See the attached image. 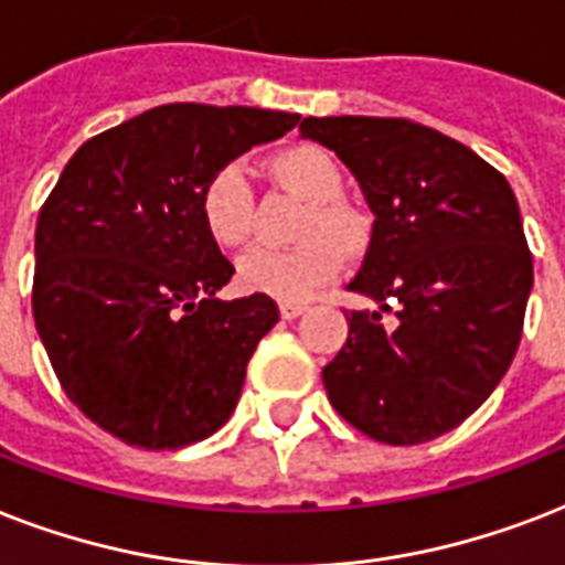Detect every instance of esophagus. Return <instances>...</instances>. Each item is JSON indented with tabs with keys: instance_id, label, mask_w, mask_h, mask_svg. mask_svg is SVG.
Segmentation results:
<instances>
[{
	"instance_id": "esophagus-1",
	"label": "esophagus",
	"mask_w": 565,
	"mask_h": 565,
	"mask_svg": "<svg viewBox=\"0 0 565 565\" xmlns=\"http://www.w3.org/2000/svg\"><path fill=\"white\" fill-rule=\"evenodd\" d=\"M306 309H309L306 303H279V315H282L286 321H291V318H300Z\"/></svg>"
}]
</instances>
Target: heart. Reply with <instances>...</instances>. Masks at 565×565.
Listing matches in <instances>:
<instances>
[{
  "instance_id": "obj_1",
  "label": "heart",
  "mask_w": 565,
  "mask_h": 565,
  "mask_svg": "<svg viewBox=\"0 0 565 565\" xmlns=\"http://www.w3.org/2000/svg\"><path fill=\"white\" fill-rule=\"evenodd\" d=\"M268 170L288 191L306 200L295 230V250H250L238 262L235 282L250 295H268L286 303H303L330 286L342 270V256H360L369 244V226L344 203V173L339 161L318 143H291L268 159ZM196 212L217 247L235 250L253 235V191L242 164H223L205 179Z\"/></svg>"
}]
</instances>
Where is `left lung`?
<instances>
[{"instance_id":"obj_1","label":"left lung","mask_w":565,"mask_h":565,"mask_svg":"<svg viewBox=\"0 0 565 565\" xmlns=\"http://www.w3.org/2000/svg\"><path fill=\"white\" fill-rule=\"evenodd\" d=\"M300 138L335 152L374 212L348 286L374 309L348 315L327 397L371 439H436L495 392L522 339L533 259L513 188L466 143L401 117H306Z\"/></svg>"}]
</instances>
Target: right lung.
I'll return each mask as SVG.
<instances>
[{"label": "right lung", "instance_id": "obj_1", "mask_svg": "<svg viewBox=\"0 0 565 565\" xmlns=\"http://www.w3.org/2000/svg\"><path fill=\"white\" fill-rule=\"evenodd\" d=\"M300 115L244 105L150 108L82 143L34 233L32 312L67 397L126 445L212 436L279 321L268 295L217 300L235 268L203 230L214 170Z\"/></svg>", "mask_w": 565, "mask_h": 565}]
</instances>
